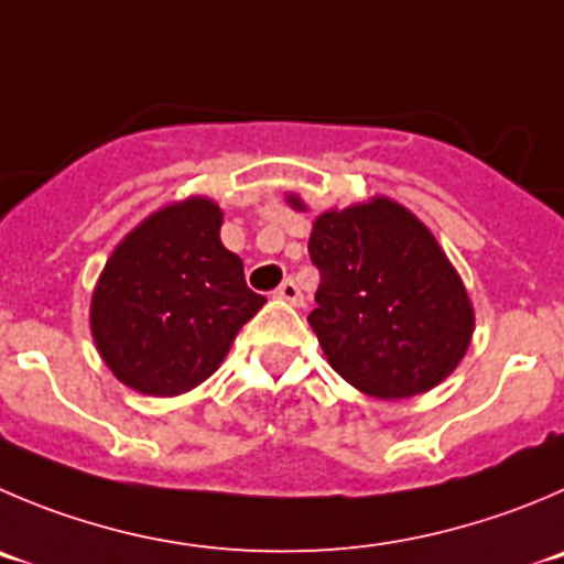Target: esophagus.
I'll list each match as a JSON object with an SVG mask.
<instances>
[{
    "label": "esophagus",
    "instance_id": "34e87169",
    "mask_svg": "<svg viewBox=\"0 0 564 564\" xmlns=\"http://www.w3.org/2000/svg\"><path fill=\"white\" fill-rule=\"evenodd\" d=\"M273 296L282 299V302H288V304H296V307L299 304H304V293L299 291V285L293 282V279H285V282L276 288V293H273Z\"/></svg>",
    "mask_w": 564,
    "mask_h": 564
}]
</instances>
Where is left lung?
I'll return each instance as SVG.
<instances>
[{
	"instance_id": "1",
	"label": "left lung",
	"mask_w": 564,
	"mask_h": 564,
	"mask_svg": "<svg viewBox=\"0 0 564 564\" xmlns=\"http://www.w3.org/2000/svg\"><path fill=\"white\" fill-rule=\"evenodd\" d=\"M291 207L307 210L299 196ZM321 273L307 315L329 366L373 399H410L465 357L474 307L434 235L393 198L326 210L310 235Z\"/></svg>"
}]
</instances>
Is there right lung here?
Here are the masks:
<instances>
[{
  "mask_svg": "<svg viewBox=\"0 0 564 564\" xmlns=\"http://www.w3.org/2000/svg\"><path fill=\"white\" fill-rule=\"evenodd\" d=\"M224 213L191 196L152 213L107 260L90 332L118 382L180 395L218 371L235 335L265 296L249 291L243 262L221 243Z\"/></svg>",
  "mask_w": 564,
  "mask_h": 564,
  "instance_id": "right-lung-1",
  "label": "right lung"
}]
</instances>
